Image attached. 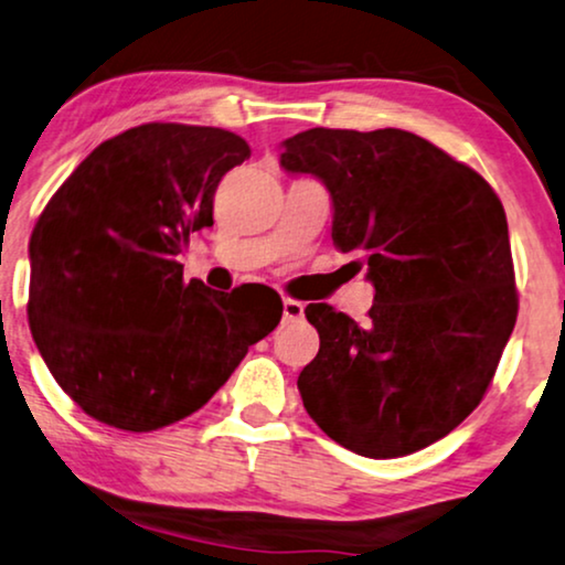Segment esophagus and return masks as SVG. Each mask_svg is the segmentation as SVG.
Instances as JSON below:
<instances>
[{
    "label": "esophagus",
    "instance_id": "1",
    "mask_svg": "<svg viewBox=\"0 0 565 565\" xmlns=\"http://www.w3.org/2000/svg\"><path fill=\"white\" fill-rule=\"evenodd\" d=\"M306 316V306H302L300 300H292V298H285L282 300V318L288 320V323H298Z\"/></svg>",
    "mask_w": 565,
    "mask_h": 565
}]
</instances>
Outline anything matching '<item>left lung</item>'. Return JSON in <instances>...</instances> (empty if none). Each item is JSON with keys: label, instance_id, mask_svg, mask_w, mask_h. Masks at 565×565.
<instances>
[{"label": "left lung", "instance_id": "8db88e82", "mask_svg": "<svg viewBox=\"0 0 565 565\" xmlns=\"http://www.w3.org/2000/svg\"><path fill=\"white\" fill-rule=\"evenodd\" d=\"M280 167L331 194L333 242L369 267L363 326L326 302L298 376L310 419L355 455L392 459L447 437L482 402L518 318L508 220L480 173L402 128H310Z\"/></svg>", "mask_w": 565, "mask_h": 565}]
</instances>
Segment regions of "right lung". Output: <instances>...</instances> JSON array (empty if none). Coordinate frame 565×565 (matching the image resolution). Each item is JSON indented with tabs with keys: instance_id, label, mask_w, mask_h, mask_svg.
I'll return each instance as SVG.
<instances>
[{
	"instance_id": "1",
	"label": "right lung",
	"mask_w": 565,
	"mask_h": 565,
	"mask_svg": "<svg viewBox=\"0 0 565 565\" xmlns=\"http://www.w3.org/2000/svg\"><path fill=\"white\" fill-rule=\"evenodd\" d=\"M237 134L143 124L103 141L40 214L28 318L60 388L108 427L153 431L210 402L282 316L270 288L184 282L189 234L212 227Z\"/></svg>"
}]
</instances>
